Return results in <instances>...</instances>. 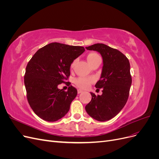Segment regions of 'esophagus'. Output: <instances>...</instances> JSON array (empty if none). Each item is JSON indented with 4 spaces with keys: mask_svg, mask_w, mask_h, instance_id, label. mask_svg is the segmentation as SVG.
Returning <instances> with one entry per match:
<instances>
[{
    "mask_svg": "<svg viewBox=\"0 0 159 159\" xmlns=\"http://www.w3.org/2000/svg\"><path fill=\"white\" fill-rule=\"evenodd\" d=\"M83 91H84L83 90H81V89H78V93H82Z\"/></svg>",
    "mask_w": 159,
    "mask_h": 159,
    "instance_id": "esophagus-1",
    "label": "esophagus"
}]
</instances>
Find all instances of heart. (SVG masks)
<instances>
[{"label":"heart","mask_w":159,"mask_h":159,"mask_svg":"<svg viewBox=\"0 0 159 159\" xmlns=\"http://www.w3.org/2000/svg\"><path fill=\"white\" fill-rule=\"evenodd\" d=\"M99 58H101L99 55L97 53H95V52H90L89 54H88V55L87 56V60L89 63L90 64V65L92 64L94 61H95L96 60ZM75 64V60L72 61L70 65L71 68H73ZM93 81H94V80L93 78H84V77H79V78H78L75 80V84L77 86H78V87L80 88L87 89L93 83Z\"/></svg>","instance_id":"obj_1"}]
</instances>
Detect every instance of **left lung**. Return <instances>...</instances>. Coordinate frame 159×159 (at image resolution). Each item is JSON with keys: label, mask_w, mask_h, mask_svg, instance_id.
I'll use <instances>...</instances> for the list:
<instances>
[{"label": "left lung", "mask_w": 159, "mask_h": 159, "mask_svg": "<svg viewBox=\"0 0 159 159\" xmlns=\"http://www.w3.org/2000/svg\"><path fill=\"white\" fill-rule=\"evenodd\" d=\"M85 48L99 52L103 61L101 78L95 84L96 88H102L103 93H91V100L85 110L95 120L106 121L116 116L127 102L132 83L129 61L122 52L103 44Z\"/></svg>", "instance_id": "left-lung-1"}]
</instances>
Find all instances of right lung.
I'll use <instances>...</instances> for the list:
<instances>
[{"mask_svg":"<svg viewBox=\"0 0 159 159\" xmlns=\"http://www.w3.org/2000/svg\"><path fill=\"white\" fill-rule=\"evenodd\" d=\"M85 51L84 48L54 42L38 50L28 61L25 74L26 97L30 107L46 121H57L68 112L78 91L72 85L68 91L57 88L69 84L71 62Z\"/></svg>","mask_w":159,"mask_h":159,"instance_id":"1","label":"right lung"}]
</instances>
